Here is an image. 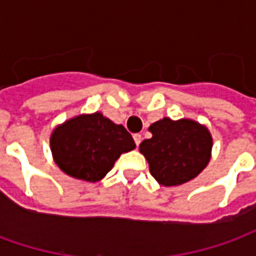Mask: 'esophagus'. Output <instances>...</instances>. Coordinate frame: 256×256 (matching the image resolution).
<instances>
[{"label": "esophagus", "instance_id": "34e87169", "mask_svg": "<svg viewBox=\"0 0 256 256\" xmlns=\"http://www.w3.org/2000/svg\"><path fill=\"white\" fill-rule=\"evenodd\" d=\"M133 138H134V142H136V145L138 146L140 142H141V140H142V137H141V134H134Z\"/></svg>", "mask_w": 256, "mask_h": 256}]
</instances>
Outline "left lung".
<instances>
[{
  "label": "left lung",
  "mask_w": 256,
  "mask_h": 256,
  "mask_svg": "<svg viewBox=\"0 0 256 256\" xmlns=\"http://www.w3.org/2000/svg\"><path fill=\"white\" fill-rule=\"evenodd\" d=\"M152 138L140 144L152 177L163 186H177L198 177L208 164L212 137L190 119L163 118L150 126Z\"/></svg>",
  "instance_id": "left-lung-1"
}]
</instances>
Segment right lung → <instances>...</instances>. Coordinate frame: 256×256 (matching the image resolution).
<instances>
[{
  "label": "right lung",
  "mask_w": 256,
  "mask_h": 256,
  "mask_svg": "<svg viewBox=\"0 0 256 256\" xmlns=\"http://www.w3.org/2000/svg\"><path fill=\"white\" fill-rule=\"evenodd\" d=\"M134 148L132 134L101 112L71 118L50 136V150L60 170L88 182L102 180L118 158Z\"/></svg>",
  "instance_id": "right-lung-1"
}]
</instances>
